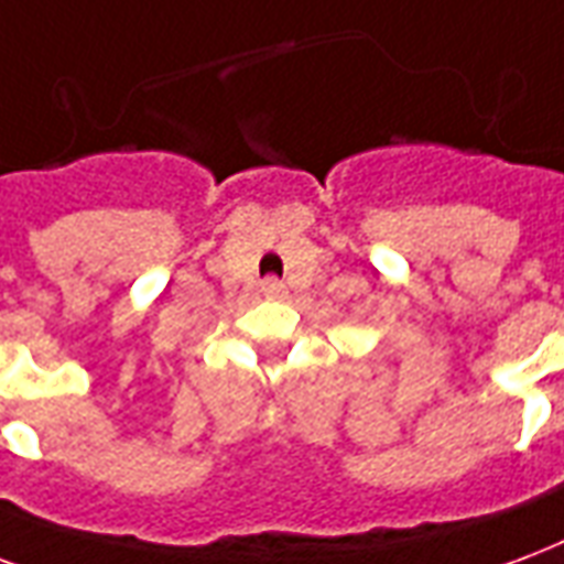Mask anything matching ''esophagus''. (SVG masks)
<instances>
[{
	"instance_id": "obj_1",
	"label": "esophagus",
	"mask_w": 564,
	"mask_h": 564,
	"mask_svg": "<svg viewBox=\"0 0 564 564\" xmlns=\"http://www.w3.org/2000/svg\"><path fill=\"white\" fill-rule=\"evenodd\" d=\"M267 297H279V294H285V285L279 282V279H264V285H261Z\"/></svg>"
}]
</instances>
